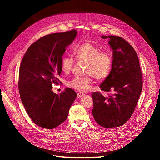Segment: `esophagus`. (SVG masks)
<instances>
[{
  "label": "esophagus",
  "instance_id": "obj_1",
  "mask_svg": "<svg viewBox=\"0 0 160 160\" xmlns=\"http://www.w3.org/2000/svg\"><path fill=\"white\" fill-rule=\"evenodd\" d=\"M83 95H84V94H83L82 92H78V93H77V98H80L82 97Z\"/></svg>",
  "mask_w": 160,
  "mask_h": 160
}]
</instances>
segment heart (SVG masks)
<instances>
[{"mask_svg":"<svg viewBox=\"0 0 160 160\" xmlns=\"http://www.w3.org/2000/svg\"><path fill=\"white\" fill-rule=\"evenodd\" d=\"M75 58L80 61L87 62L86 73L90 74L98 80L106 79L111 70L112 59L107 52H101V49L96 45L90 42L77 45L73 49ZM74 64L73 59L71 57H64L61 60V70L64 73H69ZM90 77H76L68 82L69 87L85 92L89 90L92 83Z\"/></svg>","mask_w":160,"mask_h":160,"instance_id":"heart-1","label":"heart"}]
</instances>
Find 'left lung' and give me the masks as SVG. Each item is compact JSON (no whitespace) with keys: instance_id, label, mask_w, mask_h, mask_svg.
I'll return each instance as SVG.
<instances>
[{"instance_id":"obj_1","label":"left lung","mask_w":160,"mask_h":160,"mask_svg":"<svg viewBox=\"0 0 160 160\" xmlns=\"http://www.w3.org/2000/svg\"><path fill=\"white\" fill-rule=\"evenodd\" d=\"M101 38L109 40L112 63L108 77L100 88L112 95L104 97L99 92H93L92 112L101 126L118 127L125 124L134 111L142 91V73L138 54L126 40L112 35H102Z\"/></svg>"}]
</instances>
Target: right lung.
Returning a JSON list of instances; mask_svg holds the SVG:
<instances>
[{
    "label": "right lung",
    "mask_w": 160,
    "mask_h": 160,
    "mask_svg": "<svg viewBox=\"0 0 160 160\" xmlns=\"http://www.w3.org/2000/svg\"><path fill=\"white\" fill-rule=\"evenodd\" d=\"M77 35L76 30L45 35L30 45L21 61L18 82L21 100L30 118L40 127L52 129L63 123L77 98L70 88L59 94L52 91V84L60 82L66 48Z\"/></svg>",
    "instance_id": "obj_1"
}]
</instances>
